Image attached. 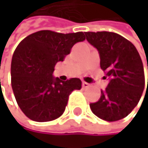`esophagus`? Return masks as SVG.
Listing matches in <instances>:
<instances>
[{"label": "esophagus", "mask_w": 148, "mask_h": 148, "mask_svg": "<svg viewBox=\"0 0 148 148\" xmlns=\"http://www.w3.org/2000/svg\"><path fill=\"white\" fill-rule=\"evenodd\" d=\"M90 86V84L88 83V82H82V87L83 88H87V87H89Z\"/></svg>", "instance_id": "esophagus-1"}]
</instances>
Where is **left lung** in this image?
<instances>
[{
    "label": "left lung",
    "instance_id": "left-lung-1",
    "mask_svg": "<svg viewBox=\"0 0 148 148\" xmlns=\"http://www.w3.org/2000/svg\"><path fill=\"white\" fill-rule=\"evenodd\" d=\"M85 35L99 50L105 79H110L99 100L90 105V109L102 120L119 121L134 109L143 93L145 75L141 58L135 46L116 33L86 32Z\"/></svg>",
    "mask_w": 148,
    "mask_h": 148
}]
</instances>
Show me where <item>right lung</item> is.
<instances>
[{
	"instance_id": "obj_1",
	"label": "right lung",
	"mask_w": 148,
	"mask_h": 148,
	"mask_svg": "<svg viewBox=\"0 0 148 148\" xmlns=\"http://www.w3.org/2000/svg\"><path fill=\"white\" fill-rule=\"evenodd\" d=\"M86 39L82 32L61 34L42 30L26 36L11 60V86L22 112L33 121L49 122L63 114L69 95L81 90L82 81H60L52 73L72 47Z\"/></svg>"
}]
</instances>
